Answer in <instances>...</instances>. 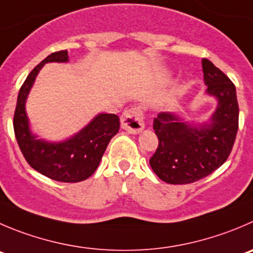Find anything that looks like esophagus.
Instances as JSON below:
<instances>
[{"mask_svg":"<svg viewBox=\"0 0 253 253\" xmlns=\"http://www.w3.org/2000/svg\"><path fill=\"white\" fill-rule=\"evenodd\" d=\"M122 128L130 134H138L144 129V114L141 108L133 107L125 110L120 118Z\"/></svg>","mask_w":253,"mask_h":253,"instance_id":"obj_1","label":"esophagus"}]
</instances>
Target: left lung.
<instances>
[{"label":"left lung","instance_id":"left-lung-1","mask_svg":"<svg viewBox=\"0 0 253 253\" xmlns=\"http://www.w3.org/2000/svg\"><path fill=\"white\" fill-rule=\"evenodd\" d=\"M203 72L206 93L218 100L210 124L195 126L171 113H159L154 118L159 145L149 163L168 184H191L210 175L227 160L236 139L239 103L235 84L206 58Z\"/></svg>","mask_w":253,"mask_h":253}]
</instances>
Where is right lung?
<instances>
[{
  "mask_svg": "<svg viewBox=\"0 0 253 253\" xmlns=\"http://www.w3.org/2000/svg\"><path fill=\"white\" fill-rule=\"evenodd\" d=\"M49 62H68V52L59 50L32 69L17 98L13 129L26 161L44 176L61 182H79L97 170L110 139L118 133L120 122L115 114H99L78 134L62 143L40 140L30 130L26 99L38 72Z\"/></svg>",
  "mask_w": 253,
  "mask_h": 253,
  "instance_id": "1",
  "label": "right lung"
}]
</instances>
